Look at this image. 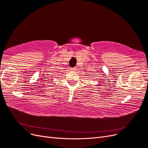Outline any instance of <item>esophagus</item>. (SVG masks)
<instances>
[{
    "mask_svg": "<svg viewBox=\"0 0 148 148\" xmlns=\"http://www.w3.org/2000/svg\"><path fill=\"white\" fill-rule=\"evenodd\" d=\"M70 70H71V71H75V70H77V67H73V68H71Z\"/></svg>",
    "mask_w": 148,
    "mask_h": 148,
    "instance_id": "obj_1",
    "label": "esophagus"
}]
</instances>
